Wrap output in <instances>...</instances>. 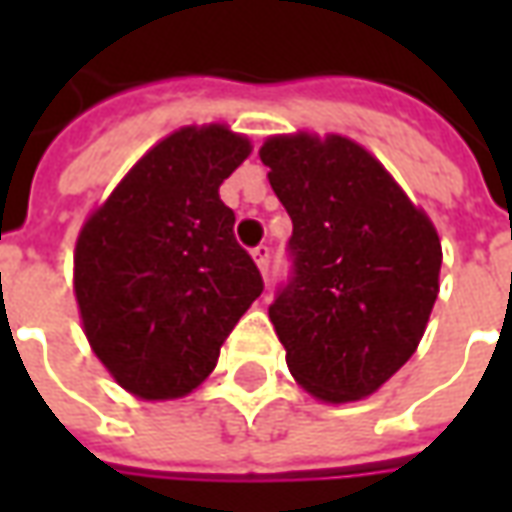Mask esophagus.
Wrapping results in <instances>:
<instances>
[{"label": "esophagus", "instance_id": "obj_1", "mask_svg": "<svg viewBox=\"0 0 512 512\" xmlns=\"http://www.w3.org/2000/svg\"><path fill=\"white\" fill-rule=\"evenodd\" d=\"M252 257H255L257 268L263 271V274H268V263H271V246L268 244H260L252 249Z\"/></svg>", "mask_w": 512, "mask_h": 512}]
</instances>
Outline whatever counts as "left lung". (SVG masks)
Segmentation results:
<instances>
[{
	"label": "left lung",
	"instance_id": "obj_1",
	"mask_svg": "<svg viewBox=\"0 0 512 512\" xmlns=\"http://www.w3.org/2000/svg\"><path fill=\"white\" fill-rule=\"evenodd\" d=\"M260 158L293 235L268 307L293 378L329 403L406 365L439 296L441 244L376 158L345 136H274Z\"/></svg>",
	"mask_w": 512,
	"mask_h": 512
}]
</instances>
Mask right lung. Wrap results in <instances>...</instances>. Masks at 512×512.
I'll return each mask as SVG.
<instances>
[{
    "instance_id": "right-lung-1",
    "label": "right lung",
    "mask_w": 512,
    "mask_h": 512,
    "mask_svg": "<svg viewBox=\"0 0 512 512\" xmlns=\"http://www.w3.org/2000/svg\"><path fill=\"white\" fill-rule=\"evenodd\" d=\"M249 156L224 126L180 128L84 224L73 288L98 359L128 392L169 400L211 373L263 293L219 186Z\"/></svg>"
}]
</instances>
